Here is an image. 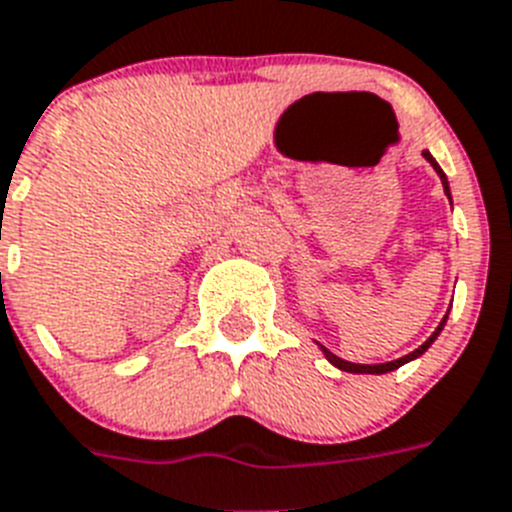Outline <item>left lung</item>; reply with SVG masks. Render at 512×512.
<instances>
[{"mask_svg": "<svg viewBox=\"0 0 512 512\" xmlns=\"http://www.w3.org/2000/svg\"><path fill=\"white\" fill-rule=\"evenodd\" d=\"M422 156L427 158L429 163H432V169H435L437 176H440L442 190H445V195H448V200H450L448 176H445V171L440 169V163H437L435 158H432V153H429V150H422ZM445 322H448V315L442 317V322H440V325H437L435 333H432V336H429L427 341H424L422 346H419V349L411 351V354H406V356H401V359H395V362H385V364H354V362H346V359L336 356V354H333V351H328V349H325V346H320V343H317V346H320V351H322V354H325V359H328V362L333 364V367L343 369V372H351V375H385V372H393V369H398V367H403V364H409V362H414V359H419V356H422L424 351H427L429 346H432V343H435V338L440 336L442 328H445Z\"/></svg>", "mask_w": 512, "mask_h": 512, "instance_id": "left-lung-1", "label": "left lung"}]
</instances>
